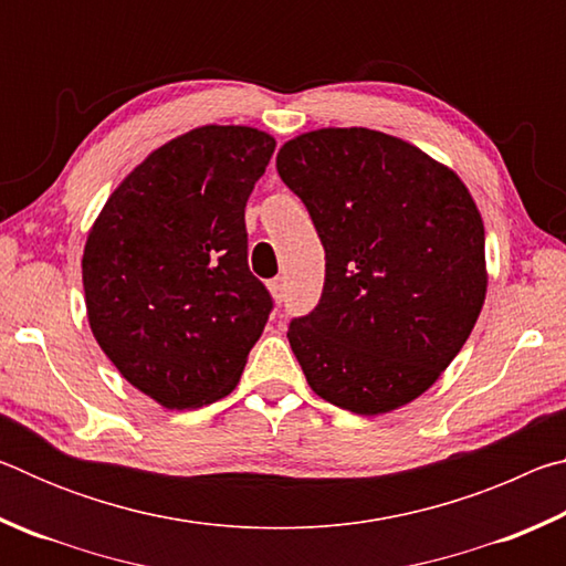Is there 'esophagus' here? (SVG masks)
I'll return each instance as SVG.
<instances>
[{
  "label": "esophagus",
  "instance_id": "esophagus-1",
  "mask_svg": "<svg viewBox=\"0 0 566 566\" xmlns=\"http://www.w3.org/2000/svg\"><path fill=\"white\" fill-rule=\"evenodd\" d=\"M266 286H270L274 302H282L284 300V280H282V276H276V280H272Z\"/></svg>",
  "mask_w": 566,
  "mask_h": 566
}]
</instances>
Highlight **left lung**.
I'll list each match as a JSON object with an SVG mask.
<instances>
[{"mask_svg": "<svg viewBox=\"0 0 566 566\" xmlns=\"http://www.w3.org/2000/svg\"><path fill=\"white\" fill-rule=\"evenodd\" d=\"M276 171L327 254L322 300L290 324L314 395L375 417L409 405L464 347L486 296L484 222L457 171L367 127L284 142Z\"/></svg>", "mask_w": 566, "mask_h": 566, "instance_id": "1", "label": "left lung"}]
</instances>
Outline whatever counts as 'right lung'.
<instances>
[{
  "label": "right lung",
  "mask_w": 566,
  "mask_h": 566,
  "mask_svg": "<svg viewBox=\"0 0 566 566\" xmlns=\"http://www.w3.org/2000/svg\"><path fill=\"white\" fill-rule=\"evenodd\" d=\"M274 147L242 124L179 134L122 179L90 229L94 339L161 407L227 397L262 337L272 296L249 272L244 207Z\"/></svg>",
  "instance_id": "obj_1"
}]
</instances>
